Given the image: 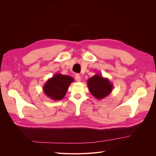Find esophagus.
Segmentation results:
<instances>
[{"label": "esophagus", "instance_id": "obj_1", "mask_svg": "<svg viewBox=\"0 0 156 156\" xmlns=\"http://www.w3.org/2000/svg\"><path fill=\"white\" fill-rule=\"evenodd\" d=\"M75 80H76L77 81L79 82V81H81V76H80L79 74L77 73V74H75Z\"/></svg>", "mask_w": 156, "mask_h": 156}]
</instances>
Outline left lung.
Here are the masks:
<instances>
[{
  "instance_id": "1",
  "label": "left lung",
  "mask_w": 156,
  "mask_h": 156,
  "mask_svg": "<svg viewBox=\"0 0 156 156\" xmlns=\"http://www.w3.org/2000/svg\"><path fill=\"white\" fill-rule=\"evenodd\" d=\"M87 84L90 92L97 100L105 98L109 95L113 89L109 79L98 73L88 79Z\"/></svg>"
}]
</instances>
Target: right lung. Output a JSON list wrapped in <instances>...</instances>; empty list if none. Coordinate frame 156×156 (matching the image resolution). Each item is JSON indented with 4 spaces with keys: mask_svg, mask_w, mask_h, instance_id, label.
<instances>
[{
    "mask_svg": "<svg viewBox=\"0 0 156 156\" xmlns=\"http://www.w3.org/2000/svg\"><path fill=\"white\" fill-rule=\"evenodd\" d=\"M73 81L74 79L68 75L55 73L45 83L43 91L52 100H61L66 95L70 84Z\"/></svg>",
    "mask_w": 156,
    "mask_h": 156,
    "instance_id": "1",
    "label": "right lung"
}]
</instances>
